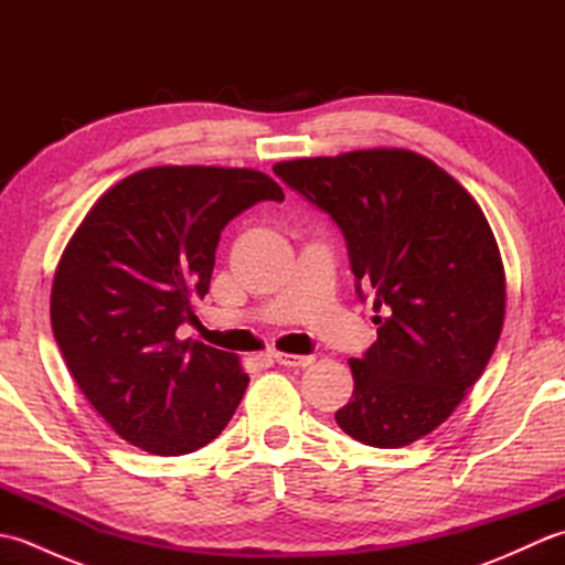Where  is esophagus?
<instances>
[{"mask_svg": "<svg viewBox=\"0 0 565 565\" xmlns=\"http://www.w3.org/2000/svg\"><path fill=\"white\" fill-rule=\"evenodd\" d=\"M274 359H276V364H281V366H310L313 364V359L316 356H303V354H284V352H274Z\"/></svg>", "mask_w": 565, "mask_h": 565, "instance_id": "esophagus-1", "label": "esophagus"}]
</instances>
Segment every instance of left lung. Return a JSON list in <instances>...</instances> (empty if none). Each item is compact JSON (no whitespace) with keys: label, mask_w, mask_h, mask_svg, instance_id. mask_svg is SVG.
I'll return each instance as SVG.
<instances>
[{"label":"left lung","mask_w":565,"mask_h":565,"mask_svg":"<svg viewBox=\"0 0 565 565\" xmlns=\"http://www.w3.org/2000/svg\"><path fill=\"white\" fill-rule=\"evenodd\" d=\"M274 174L340 225L356 294L379 313L334 419L379 449L429 435L481 379L505 320V269L481 206L401 148L276 162Z\"/></svg>","instance_id":"1"}]
</instances>
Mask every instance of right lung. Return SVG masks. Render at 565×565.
<instances>
[{"mask_svg":"<svg viewBox=\"0 0 565 565\" xmlns=\"http://www.w3.org/2000/svg\"><path fill=\"white\" fill-rule=\"evenodd\" d=\"M271 177L237 167L167 164L121 179L94 203L57 262L51 326L72 379L121 439L158 456L221 435L249 376L231 352L179 342L209 294L221 231Z\"/></svg>","mask_w":565,"mask_h":565,"instance_id":"right-lung-1","label":"right lung"}]
</instances>
